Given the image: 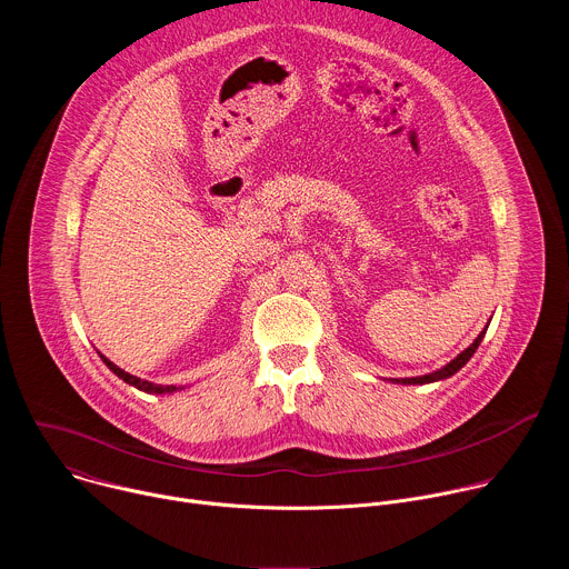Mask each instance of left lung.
<instances>
[{
    "label": "left lung",
    "mask_w": 569,
    "mask_h": 569,
    "mask_svg": "<svg viewBox=\"0 0 569 569\" xmlns=\"http://www.w3.org/2000/svg\"><path fill=\"white\" fill-rule=\"evenodd\" d=\"M483 333L486 331H481L479 336H477V340L466 349V351H461L452 362H448L446 367H441L439 371H432V373H428V376H417V378H393V382H400V385H426V382H435V380H443V378H450L452 373H457L470 358H472V353L477 351V347H479V342H481V338H483Z\"/></svg>",
    "instance_id": "obj_1"
}]
</instances>
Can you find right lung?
<instances>
[{"mask_svg": "<svg viewBox=\"0 0 569 569\" xmlns=\"http://www.w3.org/2000/svg\"><path fill=\"white\" fill-rule=\"evenodd\" d=\"M99 356H101V353H99ZM101 360H103V362L108 365V369H110L112 373H117L123 382H128V385H132V387H137V389H141V391H148V393H173V391H178L176 385H154V382L141 380V378H137V376H132V373L119 369V367H117L114 362H110L106 356H101Z\"/></svg>", "mask_w": 569, "mask_h": 569, "instance_id": "obj_1", "label": "right lung"}]
</instances>
